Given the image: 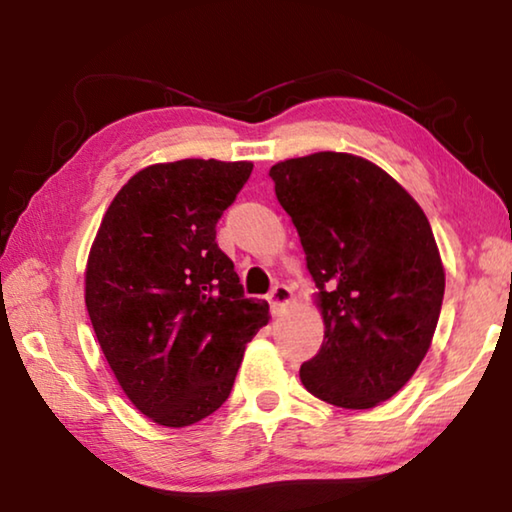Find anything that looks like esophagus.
Instances as JSON below:
<instances>
[{
    "mask_svg": "<svg viewBox=\"0 0 512 512\" xmlns=\"http://www.w3.org/2000/svg\"><path fill=\"white\" fill-rule=\"evenodd\" d=\"M268 302H271L273 314H277V311H280V309L291 305V302H293L291 287H287V284H275V287L271 289V293H268Z\"/></svg>",
    "mask_w": 512,
    "mask_h": 512,
    "instance_id": "34e87169",
    "label": "esophagus"
}]
</instances>
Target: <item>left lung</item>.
I'll list each match as a JSON object with an SVG mask.
<instances>
[{
	"label": "left lung",
	"mask_w": 512,
	"mask_h": 512,
	"mask_svg": "<svg viewBox=\"0 0 512 512\" xmlns=\"http://www.w3.org/2000/svg\"><path fill=\"white\" fill-rule=\"evenodd\" d=\"M268 176L298 230L325 323L302 384L341 409L391 400L422 363L443 307L445 268L427 216L359 155L311 153Z\"/></svg>",
	"instance_id": "left-lung-1"
}]
</instances>
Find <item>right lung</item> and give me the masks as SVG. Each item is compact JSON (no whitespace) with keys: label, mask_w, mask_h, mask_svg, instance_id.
Listing matches in <instances>:
<instances>
[{"label":"right lung","mask_w":512,"mask_h":512,"mask_svg":"<svg viewBox=\"0 0 512 512\" xmlns=\"http://www.w3.org/2000/svg\"><path fill=\"white\" fill-rule=\"evenodd\" d=\"M253 162L178 160L137 171L103 214L85 307L121 391L162 427H189L228 400L268 302L244 296L216 223Z\"/></svg>","instance_id":"right-lung-1"}]
</instances>
